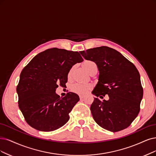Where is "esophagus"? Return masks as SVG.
<instances>
[{
  "label": "esophagus",
  "mask_w": 156,
  "mask_h": 156,
  "mask_svg": "<svg viewBox=\"0 0 156 156\" xmlns=\"http://www.w3.org/2000/svg\"><path fill=\"white\" fill-rule=\"evenodd\" d=\"M84 98V96H83V95H80V100H82L83 98Z\"/></svg>",
  "instance_id": "esophagus-1"
}]
</instances>
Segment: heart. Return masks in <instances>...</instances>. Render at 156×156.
<instances>
[{
    "label": "heart",
    "mask_w": 156,
    "mask_h": 156,
    "mask_svg": "<svg viewBox=\"0 0 156 156\" xmlns=\"http://www.w3.org/2000/svg\"><path fill=\"white\" fill-rule=\"evenodd\" d=\"M83 67L85 69V70L87 71L89 73L92 71L94 69L97 68V66L96 64V63L94 62L93 61L91 60H86L83 62ZM74 68L72 67L71 69V70L69 71L68 73V78H71L73 74ZM90 88V85L88 84H84V83H74L72 86V90L75 92V93H77L78 94H84L87 91V90Z\"/></svg>",
    "instance_id": "heart-1"
}]
</instances>
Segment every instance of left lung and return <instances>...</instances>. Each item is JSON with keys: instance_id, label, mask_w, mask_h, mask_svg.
Wrapping results in <instances>:
<instances>
[{"instance_id": "8db88e82", "label": "left lung", "mask_w": 156, "mask_h": 156, "mask_svg": "<svg viewBox=\"0 0 156 156\" xmlns=\"http://www.w3.org/2000/svg\"><path fill=\"white\" fill-rule=\"evenodd\" d=\"M80 53L85 60L95 62L98 69V82L92 94L109 97L103 101L94 98L90 106L94 121L101 127L113 132L127 128L140 112L143 95L137 68L119 52L107 46Z\"/></svg>"}]
</instances>
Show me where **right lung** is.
<instances>
[{
    "instance_id": "add662e5",
    "label": "right lung",
    "mask_w": 156,
    "mask_h": 156,
    "mask_svg": "<svg viewBox=\"0 0 156 156\" xmlns=\"http://www.w3.org/2000/svg\"><path fill=\"white\" fill-rule=\"evenodd\" d=\"M83 61L78 51L51 48L38 53L23 69L16 87L19 107L31 127L51 132L68 122L80 98L71 92L60 98L56 89L58 84L66 85L72 67Z\"/></svg>"
}]
</instances>
